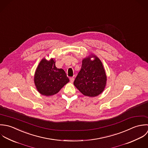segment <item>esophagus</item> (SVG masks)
<instances>
[{
    "mask_svg": "<svg viewBox=\"0 0 148 148\" xmlns=\"http://www.w3.org/2000/svg\"><path fill=\"white\" fill-rule=\"evenodd\" d=\"M70 82L71 83H73L74 82V77H70Z\"/></svg>",
    "mask_w": 148,
    "mask_h": 148,
    "instance_id": "1",
    "label": "esophagus"
}]
</instances>
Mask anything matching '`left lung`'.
<instances>
[{
	"label": "left lung",
	"mask_w": 148,
	"mask_h": 148,
	"mask_svg": "<svg viewBox=\"0 0 148 148\" xmlns=\"http://www.w3.org/2000/svg\"><path fill=\"white\" fill-rule=\"evenodd\" d=\"M94 58L93 60H91ZM107 77L101 60L90 55L82 60V67L74 82V86L85 96L94 97L104 90Z\"/></svg>",
	"instance_id": "1"
}]
</instances>
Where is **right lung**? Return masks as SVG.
Instances as JSON below:
<instances>
[{
  "mask_svg": "<svg viewBox=\"0 0 148 148\" xmlns=\"http://www.w3.org/2000/svg\"><path fill=\"white\" fill-rule=\"evenodd\" d=\"M69 82L65 71L57 68L53 58L41 60L34 75V83L39 93L46 96L54 95Z\"/></svg>",
  "mask_w": 148,
  "mask_h": 148,
  "instance_id": "add662e5",
  "label": "right lung"
}]
</instances>
